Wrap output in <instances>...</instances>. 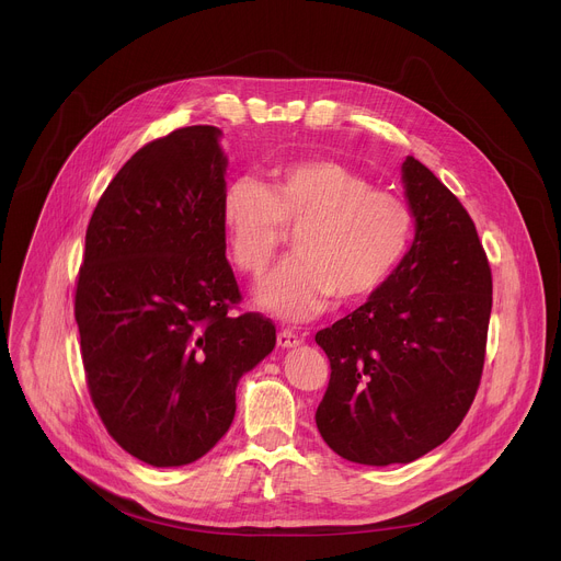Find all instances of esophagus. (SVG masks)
I'll use <instances>...</instances> for the list:
<instances>
[{
	"mask_svg": "<svg viewBox=\"0 0 561 561\" xmlns=\"http://www.w3.org/2000/svg\"><path fill=\"white\" fill-rule=\"evenodd\" d=\"M301 342H304V337L297 335V333L290 331V329H282V331L277 333V344H279L282 348H295V346H299Z\"/></svg>",
	"mask_w": 561,
	"mask_h": 561,
	"instance_id": "34e87169",
	"label": "esophagus"
}]
</instances>
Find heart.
Returning a JSON list of instances; mask_svg holds the SVG:
<instances>
[{
    "mask_svg": "<svg viewBox=\"0 0 561 561\" xmlns=\"http://www.w3.org/2000/svg\"><path fill=\"white\" fill-rule=\"evenodd\" d=\"M219 221L234 268L257 277L275 260L286 232L295 253L257 290V301L284 317L308 319L335 295L340 304L373 297L407 257L415 213L407 199L373 188L333 159H301L271 169L264 186L230 180Z\"/></svg>",
    "mask_w": 561,
    "mask_h": 561,
    "instance_id": "1",
    "label": "heart"
}]
</instances>
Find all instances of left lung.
<instances>
[{
    "instance_id": "8db88e82",
    "label": "left lung",
    "mask_w": 561,
    "mask_h": 561,
    "mask_svg": "<svg viewBox=\"0 0 561 561\" xmlns=\"http://www.w3.org/2000/svg\"><path fill=\"white\" fill-rule=\"evenodd\" d=\"M415 242L357 310L319 331L331 362L314 422L344 459L409 463L466 417L486 357L493 275L461 202L415 157L402 167Z\"/></svg>"
}]
</instances>
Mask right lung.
Instances as JSON below:
<instances>
[{"instance_id": "obj_1", "label": "right lung", "mask_w": 561, "mask_h": 561, "mask_svg": "<svg viewBox=\"0 0 561 561\" xmlns=\"http://www.w3.org/2000/svg\"><path fill=\"white\" fill-rule=\"evenodd\" d=\"M215 126L141 146L87 228L75 319L89 392L133 457L184 466L234 417L239 377L275 348V324L242 301L226 260L219 197L226 157Z\"/></svg>"}]
</instances>
